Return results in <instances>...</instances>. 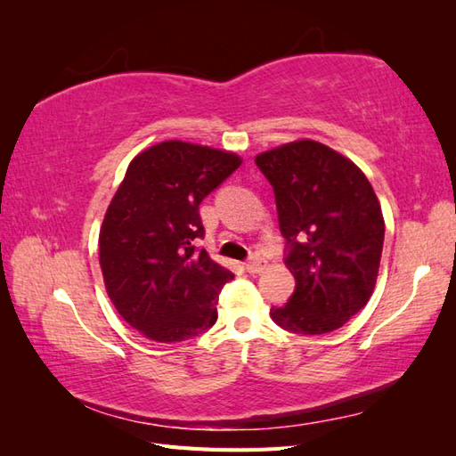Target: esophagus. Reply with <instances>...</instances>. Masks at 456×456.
Segmentation results:
<instances>
[{"mask_svg": "<svg viewBox=\"0 0 456 456\" xmlns=\"http://www.w3.org/2000/svg\"><path fill=\"white\" fill-rule=\"evenodd\" d=\"M265 265H266V260H265V258H260V256H250V258H248V263L245 265V268H247V273H250V274H256V273H260V270L265 268Z\"/></svg>", "mask_w": 456, "mask_h": 456, "instance_id": "obj_1", "label": "esophagus"}]
</instances>
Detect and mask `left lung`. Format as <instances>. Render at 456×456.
I'll return each instance as SVG.
<instances>
[{
    "instance_id": "8db88e82",
    "label": "left lung",
    "mask_w": 456,
    "mask_h": 456,
    "mask_svg": "<svg viewBox=\"0 0 456 456\" xmlns=\"http://www.w3.org/2000/svg\"><path fill=\"white\" fill-rule=\"evenodd\" d=\"M274 190L284 263L294 294L270 309L274 323L297 335L343 327L374 292L384 245V217L358 167L315 141H296L258 154Z\"/></svg>"
}]
</instances>
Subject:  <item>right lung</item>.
Wrapping results in <instances>:
<instances>
[{"label":"right lung","instance_id":"add662e5","mask_svg":"<svg viewBox=\"0 0 456 456\" xmlns=\"http://www.w3.org/2000/svg\"><path fill=\"white\" fill-rule=\"evenodd\" d=\"M240 167L233 152L167 141L129 164L100 231L108 296L133 329L159 343L193 338L217 322L233 273L196 247L200 203Z\"/></svg>","mask_w":456,"mask_h":456}]
</instances>
